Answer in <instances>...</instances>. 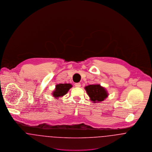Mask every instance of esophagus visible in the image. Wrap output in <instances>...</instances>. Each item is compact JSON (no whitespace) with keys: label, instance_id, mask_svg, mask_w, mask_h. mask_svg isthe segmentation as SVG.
<instances>
[{"label":"esophagus","instance_id":"obj_1","mask_svg":"<svg viewBox=\"0 0 152 152\" xmlns=\"http://www.w3.org/2000/svg\"><path fill=\"white\" fill-rule=\"evenodd\" d=\"M80 86H81V84H80V83H77L75 84V87H80Z\"/></svg>","mask_w":152,"mask_h":152}]
</instances>
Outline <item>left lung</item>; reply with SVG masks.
Segmentation results:
<instances>
[{
  "mask_svg": "<svg viewBox=\"0 0 152 152\" xmlns=\"http://www.w3.org/2000/svg\"><path fill=\"white\" fill-rule=\"evenodd\" d=\"M90 101L93 103L101 102L106 99L108 93L106 88L100 84H90L84 87Z\"/></svg>",
  "mask_w": 152,
  "mask_h": 152,
  "instance_id": "1",
  "label": "left lung"
}]
</instances>
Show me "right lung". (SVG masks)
<instances>
[{"label":"right lung","mask_w":152,"mask_h":152,"mask_svg":"<svg viewBox=\"0 0 152 152\" xmlns=\"http://www.w3.org/2000/svg\"><path fill=\"white\" fill-rule=\"evenodd\" d=\"M72 87V85L70 83H61L56 84L54 91L52 94L55 99H58L59 97H62L67 94L70 88Z\"/></svg>","instance_id":"add662e5"}]
</instances>
